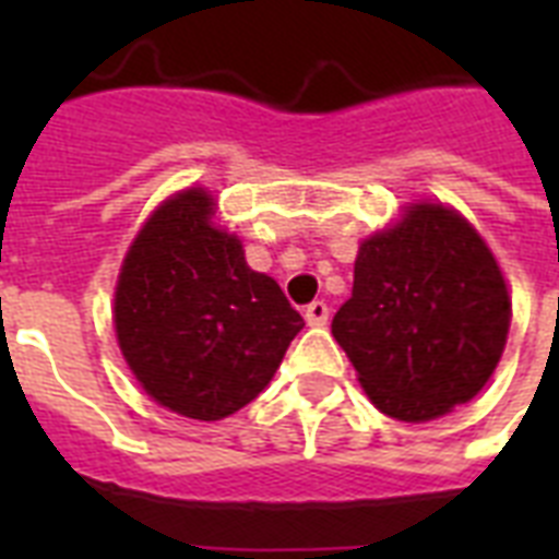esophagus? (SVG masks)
I'll use <instances>...</instances> for the list:
<instances>
[{"label": "esophagus", "instance_id": "34e87169", "mask_svg": "<svg viewBox=\"0 0 559 559\" xmlns=\"http://www.w3.org/2000/svg\"><path fill=\"white\" fill-rule=\"evenodd\" d=\"M305 319H307V324L322 328V324H328V319H331V307L324 305V301H313V305H307Z\"/></svg>", "mask_w": 559, "mask_h": 559}]
</instances>
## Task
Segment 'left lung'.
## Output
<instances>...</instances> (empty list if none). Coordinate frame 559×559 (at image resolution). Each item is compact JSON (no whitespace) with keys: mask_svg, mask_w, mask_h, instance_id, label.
Wrapping results in <instances>:
<instances>
[{"mask_svg":"<svg viewBox=\"0 0 559 559\" xmlns=\"http://www.w3.org/2000/svg\"><path fill=\"white\" fill-rule=\"evenodd\" d=\"M511 316L478 228L447 202L415 200L359 243L354 293L331 331L382 415L426 424L485 389Z\"/></svg>","mask_w":559,"mask_h":559,"instance_id":"1","label":"left lung"}]
</instances>
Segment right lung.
<instances>
[{
    "label": "right lung",
    "mask_w": 559,
    "mask_h": 559,
    "mask_svg": "<svg viewBox=\"0 0 559 559\" xmlns=\"http://www.w3.org/2000/svg\"><path fill=\"white\" fill-rule=\"evenodd\" d=\"M112 328L144 394L191 420H223L278 371L305 319L246 263L202 186L170 193L127 246Z\"/></svg>",
    "instance_id": "obj_1"
}]
</instances>
